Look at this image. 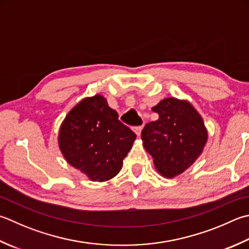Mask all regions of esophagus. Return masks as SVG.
<instances>
[{
  "mask_svg": "<svg viewBox=\"0 0 249 249\" xmlns=\"http://www.w3.org/2000/svg\"><path fill=\"white\" fill-rule=\"evenodd\" d=\"M141 130H142V126H136V127L134 128V131L136 133V135L138 136V137L141 135Z\"/></svg>",
  "mask_w": 249,
  "mask_h": 249,
  "instance_id": "obj_1",
  "label": "esophagus"
}]
</instances>
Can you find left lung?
Returning <instances> with one entry per match:
<instances>
[{"instance_id":"left-lung-1","label":"left lung","mask_w":249,"mask_h":249,"mask_svg":"<svg viewBox=\"0 0 249 249\" xmlns=\"http://www.w3.org/2000/svg\"><path fill=\"white\" fill-rule=\"evenodd\" d=\"M152 110L159 120L145 124L141 131L143 147L153 158L158 172L174 178L201 155L207 142V129L189 101L165 98Z\"/></svg>"}]
</instances>
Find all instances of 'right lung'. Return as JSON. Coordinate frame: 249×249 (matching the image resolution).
Here are the masks:
<instances>
[{"label":"right lung","instance_id":"right-lung-1","mask_svg":"<svg viewBox=\"0 0 249 249\" xmlns=\"http://www.w3.org/2000/svg\"><path fill=\"white\" fill-rule=\"evenodd\" d=\"M136 134L119 120L107 99L95 95L79 102L63 120L58 143L66 160L92 181L115 177Z\"/></svg>","mask_w":249,"mask_h":249}]
</instances>
